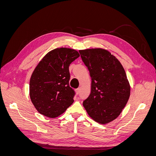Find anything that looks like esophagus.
Returning <instances> with one entry per match:
<instances>
[{"mask_svg":"<svg viewBox=\"0 0 156 156\" xmlns=\"http://www.w3.org/2000/svg\"><path fill=\"white\" fill-rule=\"evenodd\" d=\"M79 92H80V88H78L76 89V94H79Z\"/></svg>","mask_w":156,"mask_h":156,"instance_id":"34e87169","label":"esophagus"}]
</instances>
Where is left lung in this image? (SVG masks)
<instances>
[{
    "label": "left lung",
    "instance_id": "1",
    "mask_svg": "<svg viewBox=\"0 0 156 156\" xmlns=\"http://www.w3.org/2000/svg\"><path fill=\"white\" fill-rule=\"evenodd\" d=\"M91 77V92L83 101L88 115L100 124L116 119L130 96V85L125 70L107 50L96 48L79 50Z\"/></svg>",
    "mask_w": 156,
    "mask_h": 156
}]
</instances>
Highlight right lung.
<instances>
[{
    "label": "right lung",
    "instance_id": "1",
    "mask_svg": "<svg viewBox=\"0 0 156 156\" xmlns=\"http://www.w3.org/2000/svg\"><path fill=\"white\" fill-rule=\"evenodd\" d=\"M79 54L61 48L49 51L37 65L30 80V97L40 114L56 118L73 103L75 91L69 85V64Z\"/></svg>",
    "mask_w": 156,
    "mask_h": 156
}]
</instances>
